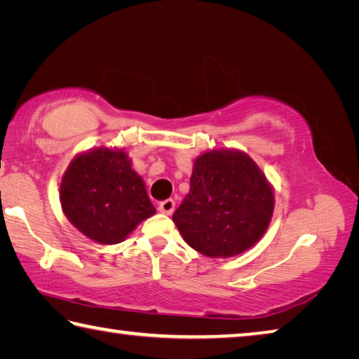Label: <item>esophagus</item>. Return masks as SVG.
I'll use <instances>...</instances> for the list:
<instances>
[{
	"label": "esophagus",
	"mask_w": 359,
	"mask_h": 359,
	"mask_svg": "<svg viewBox=\"0 0 359 359\" xmlns=\"http://www.w3.org/2000/svg\"><path fill=\"white\" fill-rule=\"evenodd\" d=\"M158 209H160L161 214L171 215L175 209V201L174 199H165V201L160 203V205H158Z\"/></svg>",
	"instance_id": "34e87169"
}]
</instances>
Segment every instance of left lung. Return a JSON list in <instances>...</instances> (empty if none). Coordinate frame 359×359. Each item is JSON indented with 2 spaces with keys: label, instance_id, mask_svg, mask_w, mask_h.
<instances>
[{
  "label": "left lung",
  "instance_id": "obj_1",
  "mask_svg": "<svg viewBox=\"0 0 359 359\" xmlns=\"http://www.w3.org/2000/svg\"><path fill=\"white\" fill-rule=\"evenodd\" d=\"M274 190L245 151L209 150L193 163L190 191L172 222L194 250L210 258L244 253L263 238Z\"/></svg>",
  "mask_w": 359,
  "mask_h": 359
}]
</instances>
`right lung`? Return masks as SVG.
<instances>
[{
    "mask_svg": "<svg viewBox=\"0 0 359 359\" xmlns=\"http://www.w3.org/2000/svg\"><path fill=\"white\" fill-rule=\"evenodd\" d=\"M60 203L72 226L104 245L125 241L156 212L128 154L109 147L74 156L60 184Z\"/></svg>",
    "mask_w": 359,
    "mask_h": 359,
    "instance_id": "obj_1",
    "label": "right lung"
}]
</instances>
